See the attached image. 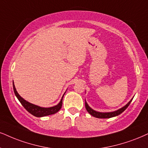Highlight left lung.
<instances>
[{"mask_svg":"<svg viewBox=\"0 0 148 148\" xmlns=\"http://www.w3.org/2000/svg\"><path fill=\"white\" fill-rule=\"evenodd\" d=\"M132 99H131L130 101L128 102V103H127L126 105L125 106H123V108H121L119 109V110H116V111H114V112H97V111L92 110L91 108H90V106L88 105V103H86V101L85 100V106H86V108L87 111H88L89 114H90L91 115L95 116V117H97V118H100V119H106V118H111V117H113V116H117L119 114H120L121 113H122L124 111L125 109L127 108V107H128V106L130 105V103H131V101H132Z\"/></svg>","mask_w":148,"mask_h":148,"instance_id":"obj_1","label":"left lung"}]
</instances>
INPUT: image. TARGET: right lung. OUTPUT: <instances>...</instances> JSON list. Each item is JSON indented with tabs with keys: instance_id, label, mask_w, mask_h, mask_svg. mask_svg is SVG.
Instances as JSON below:
<instances>
[{
	"instance_id": "right-lung-1",
	"label": "right lung",
	"mask_w": 148,
	"mask_h": 148,
	"mask_svg": "<svg viewBox=\"0 0 148 148\" xmlns=\"http://www.w3.org/2000/svg\"><path fill=\"white\" fill-rule=\"evenodd\" d=\"M13 88H14V93H15L16 97L18 98V99L19 100L20 102L21 103V104L23 106V107L25 108L26 110L28 111L29 112L33 114L34 116H37V117H41V116H45L47 115H50V114H55V113L58 112L60 109H61L62 106V99L63 97H62L61 101H60V103L58 105L55 106L51 108H42L38 106L32 104V103H29V102L27 101L26 100H25L23 98H22L21 96L19 95V94L18 93V92L16 91V89L15 88V86H14V83H13Z\"/></svg>"
}]
</instances>
